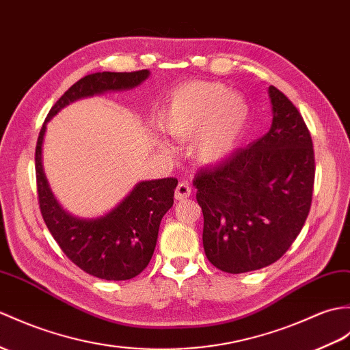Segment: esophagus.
I'll return each mask as SVG.
<instances>
[{
    "label": "esophagus",
    "instance_id": "34e87169",
    "mask_svg": "<svg viewBox=\"0 0 350 350\" xmlns=\"http://www.w3.org/2000/svg\"><path fill=\"white\" fill-rule=\"evenodd\" d=\"M191 188H189V185L186 183V182H180L177 185V188H176V192H174V197H176V200H185V198H188V197H191Z\"/></svg>",
    "mask_w": 350,
    "mask_h": 350
}]
</instances>
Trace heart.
Wrapping results in <instances>:
<instances>
[{
	"label": "heart",
	"instance_id": "1",
	"mask_svg": "<svg viewBox=\"0 0 350 350\" xmlns=\"http://www.w3.org/2000/svg\"><path fill=\"white\" fill-rule=\"evenodd\" d=\"M250 120L249 103L217 82H191L172 95L159 113V128L180 142L193 136L192 155L201 165H215L237 148ZM161 150L168 146L159 140Z\"/></svg>",
	"mask_w": 350,
	"mask_h": 350
}]
</instances>
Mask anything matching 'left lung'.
<instances>
[{"label": "left lung", "mask_w": 350, "mask_h": 350, "mask_svg": "<svg viewBox=\"0 0 350 350\" xmlns=\"http://www.w3.org/2000/svg\"><path fill=\"white\" fill-rule=\"evenodd\" d=\"M268 133L213 168L195 176L204 216L202 246L219 270H259L291 247L310 212L314 153L297 107L268 88Z\"/></svg>", "instance_id": "1"}]
</instances>
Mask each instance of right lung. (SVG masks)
<instances>
[{
    "label": "right lung",
    "instance_id": "obj_1",
    "mask_svg": "<svg viewBox=\"0 0 350 350\" xmlns=\"http://www.w3.org/2000/svg\"><path fill=\"white\" fill-rule=\"evenodd\" d=\"M149 70L134 72H95L72 85L49 111L36 149V173L40 210L49 231L62 252L88 274L104 280H128L150 262L157 247L162 217L173 206L177 178L142 180L134 185L107 213L79 217L56 200L43 167V144L47 124L58 113L82 98L140 86Z\"/></svg>",
    "mask_w": 350,
    "mask_h": 350
}]
</instances>
